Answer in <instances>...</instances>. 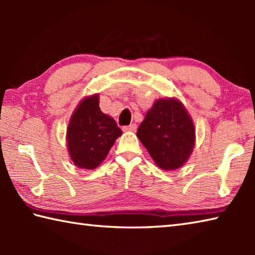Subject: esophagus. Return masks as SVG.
I'll list each match as a JSON object with an SVG mask.
<instances>
[{"label": "esophagus", "instance_id": "obj_1", "mask_svg": "<svg viewBox=\"0 0 255 255\" xmlns=\"http://www.w3.org/2000/svg\"><path fill=\"white\" fill-rule=\"evenodd\" d=\"M137 129V125L136 124H130L129 126H125L123 128L124 131H135Z\"/></svg>", "mask_w": 255, "mask_h": 255}]
</instances>
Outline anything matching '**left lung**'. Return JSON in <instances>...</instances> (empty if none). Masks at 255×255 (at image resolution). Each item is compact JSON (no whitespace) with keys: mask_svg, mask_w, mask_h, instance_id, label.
I'll return each mask as SVG.
<instances>
[{"mask_svg":"<svg viewBox=\"0 0 255 255\" xmlns=\"http://www.w3.org/2000/svg\"><path fill=\"white\" fill-rule=\"evenodd\" d=\"M137 137L163 170L182 166L195 146V126L182 103L159 99L147 111Z\"/></svg>","mask_w":255,"mask_h":255,"instance_id":"1","label":"left lung"}]
</instances>
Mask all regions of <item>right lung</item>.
I'll return each mask as SVG.
<instances>
[{"mask_svg": "<svg viewBox=\"0 0 255 255\" xmlns=\"http://www.w3.org/2000/svg\"><path fill=\"white\" fill-rule=\"evenodd\" d=\"M122 133L115 119L100 110L98 94L84 99L68 124L67 146L72 161L81 169H96Z\"/></svg>", "mask_w": 255, "mask_h": 255, "instance_id": "add662e5", "label": "right lung"}]
</instances>
